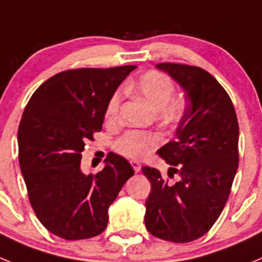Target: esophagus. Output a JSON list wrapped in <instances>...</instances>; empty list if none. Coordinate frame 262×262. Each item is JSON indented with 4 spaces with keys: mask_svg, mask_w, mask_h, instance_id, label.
<instances>
[{
    "mask_svg": "<svg viewBox=\"0 0 262 262\" xmlns=\"http://www.w3.org/2000/svg\"><path fill=\"white\" fill-rule=\"evenodd\" d=\"M131 163V165H133L134 170H135L136 173L140 172V169H142V164L139 163V161H135V160H133V161H129Z\"/></svg>",
    "mask_w": 262,
    "mask_h": 262,
    "instance_id": "1",
    "label": "esophagus"
}]
</instances>
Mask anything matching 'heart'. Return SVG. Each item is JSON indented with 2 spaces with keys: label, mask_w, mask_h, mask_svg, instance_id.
<instances>
[{
  "label": "heart",
  "mask_w": 262,
  "mask_h": 262,
  "mask_svg": "<svg viewBox=\"0 0 262 262\" xmlns=\"http://www.w3.org/2000/svg\"><path fill=\"white\" fill-rule=\"evenodd\" d=\"M128 89L139 96L154 110H159L160 117L166 123H177L185 114V101L181 98H172L174 94L173 81L161 72L149 71L128 85ZM122 103V94L117 92L113 94L106 107V119L115 122L119 117ZM161 142L157 134L145 133L139 129H129L118 139L117 149L120 154L133 159H142Z\"/></svg>",
  "instance_id": "obj_1"
}]
</instances>
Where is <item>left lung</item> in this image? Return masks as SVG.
Here are the masks:
<instances>
[{
  "label": "left lung",
  "instance_id": "1",
  "mask_svg": "<svg viewBox=\"0 0 262 262\" xmlns=\"http://www.w3.org/2000/svg\"><path fill=\"white\" fill-rule=\"evenodd\" d=\"M186 93L176 140L157 151L169 165V182L143 166L152 190L145 201V227L159 239L189 243L209 232L223 211L239 165V123L235 107L214 76L200 67L160 62Z\"/></svg>",
  "mask_w": 262,
  "mask_h": 262
}]
</instances>
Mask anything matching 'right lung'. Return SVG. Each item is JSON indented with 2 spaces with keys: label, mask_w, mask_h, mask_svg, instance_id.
Segmentation results:
<instances>
[{
  "label": "right lung",
  "mask_w": 262,
  "mask_h": 262,
  "mask_svg": "<svg viewBox=\"0 0 262 262\" xmlns=\"http://www.w3.org/2000/svg\"><path fill=\"white\" fill-rule=\"evenodd\" d=\"M136 66L60 72L32 94L18 128V157L32 210L53 235L89 239L105 231L107 210L134 176L108 154L97 174L81 172L85 143L102 129L106 107Z\"/></svg>",
  "instance_id": "add662e5"
}]
</instances>
